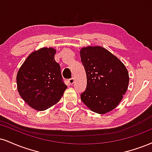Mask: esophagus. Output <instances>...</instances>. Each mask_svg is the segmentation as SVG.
Masks as SVG:
<instances>
[{
	"label": "esophagus",
	"mask_w": 152,
	"mask_h": 152,
	"mask_svg": "<svg viewBox=\"0 0 152 152\" xmlns=\"http://www.w3.org/2000/svg\"><path fill=\"white\" fill-rule=\"evenodd\" d=\"M68 82L70 85H72V84L74 83V78H69V79H68Z\"/></svg>",
	"instance_id": "obj_1"
}]
</instances>
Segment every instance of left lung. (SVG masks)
I'll list each match as a JSON object with an SVG mask.
<instances>
[{
  "mask_svg": "<svg viewBox=\"0 0 152 152\" xmlns=\"http://www.w3.org/2000/svg\"><path fill=\"white\" fill-rule=\"evenodd\" d=\"M81 61L87 85L82 102L93 112L105 114L118 106L127 90L129 74L118 57L102 47H83Z\"/></svg>",
  "mask_w": 152,
  "mask_h": 152,
  "instance_id": "left-lung-1",
  "label": "left lung"
}]
</instances>
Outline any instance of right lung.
<instances>
[{
  "label": "right lung",
  "instance_id": "right-lung-1",
  "mask_svg": "<svg viewBox=\"0 0 152 152\" xmlns=\"http://www.w3.org/2000/svg\"><path fill=\"white\" fill-rule=\"evenodd\" d=\"M56 50L42 48L31 53L17 74L18 91L25 103L42 111L59 101L66 89L61 68L54 59Z\"/></svg>",
  "mask_w": 152,
  "mask_h": 152
}]
</instances>
